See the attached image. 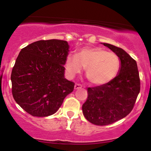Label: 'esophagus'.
Returning <instances> with one entry per match:
<instances>
[{"label":"esophagus","mask_w":151,"mask_h":151,"mask_svg":"<svg viewBox=\"0 0 151 151\" xmlns=\"http://www.w3.org/2000/svg\"><path fill=\"white\" fill-rule=\"evenodd\" d=\"M81 87H82V85H81L76 84L75 85V87H74V89H75V90H78V89L81 88Z\"/></svg>","instance_id":"esophagus-1"}]
</instances>
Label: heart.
<instances>
[{
  "instance_id": "b5f03b06",
  "label": "heart",
  "mask_w": 151,
  "mask_h": 151,
  "mask_svg": "<svg viewBox=\"0 0 151 151\" xmlns=\"http://www.w3.org/2000/svg\"><path fill=\"white\" fill-rule=\"evenodd\" d=\"M85 67V74L92 84L103 85L118 75L120 59L116 54L101 47H84L77 55H69L65 61L67 75L73 78Z\"/></svg>"
}]
</instances>
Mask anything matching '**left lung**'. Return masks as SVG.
Returning <instances> with one entry per match:
<instances>
[{"label": "left lung", "instance_id": "1", "mask_svg": "<svg viewBox=\"0 0 151 151\" xmlns=\"http://www.w3.org/2000/svg\"><path fill=\"white\" fill-rule=\"evenodd\" d=\"M101 44L118 56L120 70L110 83L87 89L88 96L82 109L89 122L104 126L124 118L131 112L140 92V79L137 62L129 54L113 45Z\"/></svg>", "mask_w": 151, "mask_h": 151}]
</instances>
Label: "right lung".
Returning <instances> with one entry per match:
<instances>
[{
	"instance_id": "obj_1",
	"label": "right lung",
	"mask_w": 151,
	"mask_h": 151,
	"mask_svg": "<svg viewBox=\"0 0 151 151\" xmlns=\"http://www.w3.org/2000/svg\"><path fill=\"white\" fill-rule=\"evenodd\" d=\"M69 52L66 40H38L21 50L11 73L12 92L17 104L36 117L58 111L74 83L65 78Z\"/></svg>"
}]
</instances>
